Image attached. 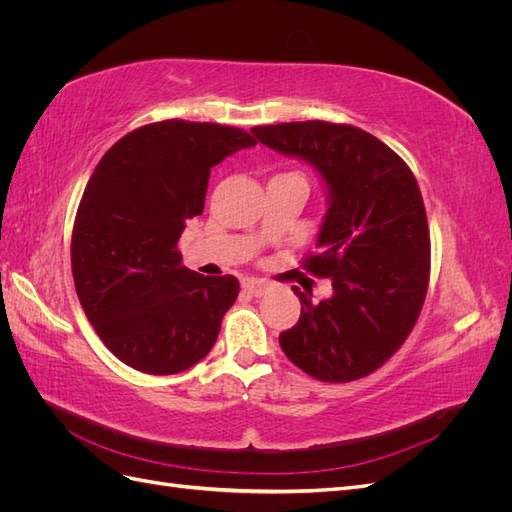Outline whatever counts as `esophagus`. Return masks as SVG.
Returning a JSON list of instances; mask_svg holds the SVG:
<instances>
[{
  "label": "esophagus",
  "mask_w": 512,
  "mask_h": 512,
  "mask_svg": "<svg viewBox=\"0 0 512 512\" xmlns=\"http://www.w3.org/2000/svg\"><path fill=\"white\" fill-rule=\"evenodd\" d=\"M243 290L254 294V297H262V294L267 292V284L260 282V280H254V277H247V280H243Z\"/></svg>",
  "instance_id": "34e87169"
}]
</instances>
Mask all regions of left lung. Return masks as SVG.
Wrapping results in <instances>:
<instances>
[{
  "label": "left lung",
  "instance_id": "8db88e82",
  "mask_svg": "<svg viewBox=\"0 0 512 512\" xmlns=\"http://www.w3.org/2000/svg\"><path fill=\"white\" fill-rule=\"evenodd\" d=\"M252 134L314 166L327 185L318 252L303 265L329 277L333 294L312 303L292 286L301 316L280 346L316 380L369 376L406 342L427 294L429 228L412 170L376 136L344 123L292 121Z\"/></svg>",
  "mask_w": 512,
  "mask_h": 512
}]
</instances>
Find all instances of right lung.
<instances>
[{
	"label": "right lung",
	"instance_id": "1",
	"mask_svg": "<svg viewBox=\"0 0 512 512\" xmlns=\"http://www.w3.org/2000/svg\"><path fill=\"white\" fill-rule=\"evenodd\" d=\"M254 145L239 128L168 119L119 138L98 162L76 211L72 275L121 363L170 376L213 348L239 282L185 269L177 241L205 209L211 168Z\"/></svg>",
	"mask_w": 512,
	"mask_h": 512
}]
</instances>
